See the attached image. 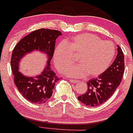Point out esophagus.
Wrapping results in <instances>:
<instances>
[{"mask_svg":"<svg viewBox=\"0 0 133 133\" xmlns=\"http://www.w3.org/2000/svg\"><path fill=\"white\" fill-rule=\"evenodd\" d=\"M70 82H72V83H78V82H79V81H77V80H76V79H70Z\"/></svg>","mask_w":133,"mask_h":133,"instance_id":"1","label":"esophagus"}]
</instances>
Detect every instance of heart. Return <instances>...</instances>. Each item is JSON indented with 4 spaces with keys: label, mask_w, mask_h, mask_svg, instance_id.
I'll return each instance as SVG.
<instances>
[{
    "label": "heart",
    "mask_w": 133,
    "mask_h": 133,
    "mask_svg": "<svg viewBox=\"0 0 133 133\" xmlns=\"http://www.w3.org/2000/svg\"><path fill=\"white\" fill-rule=\"evenodd\" d=\"M116 49L109 41H103L93 34H81L66 39L56 47L54 63L63 72L74 62L72 56H78L79 65L70 67L66 76L83 77L89 75L97 77L103 74L115 59Z\"/></svg>",
    "instance_id": "b5f03b06"
}]
</instances>
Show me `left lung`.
<instances>
[{
  "instance_id": "obj_1",
  "label": "left lung",
  "mask_w": 133,
  "mask_h": 133,
  "mask_svg": "<svg viewBox=\"0 0 133 133\" xmlns=\"http://www.w3.org/2000/svg\"><path fill=\"white\" fill-rule=\"evenodd\" d=\"M117 56L112 65L98 77L89 80L88 90L77 97L87 106L95 107L109 99L120 85L124 72V56L118 45Z\"/></svg>"
}]
</instances>
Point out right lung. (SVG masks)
I'll use <instances>...</instances> for the list:
<instances>
[{"label": "right lung", "mask_w": 133, "mask_h": 133, "mask_svg": "<svg viewBox=\"0 0 133 133\" xmlns=\"http://www.w3.org/2000/svg\"><path fill=\"white\" fill-rule=\"evenodd\" d=\"M61 35L57 30L39 29L23 38L13 49L11 66L15 84L22 95L32 103L46 102L52 96L56 83L61 79L50 69V62L54 54L56 39ZM35 50L46 54L47 65L41 75L34 78L26 77L18 71L19 61L24 54Z\"/></svg>", "instance_id": "1"}]
</instances>
